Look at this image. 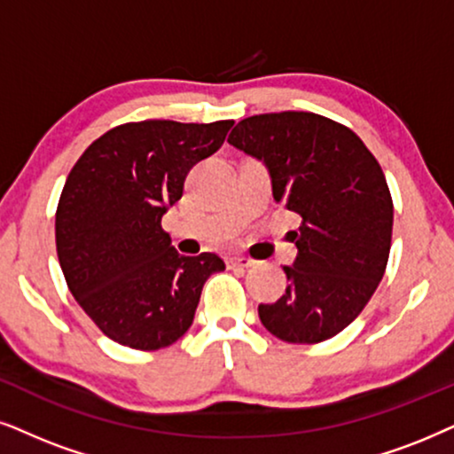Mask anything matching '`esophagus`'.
<instances>
[{
  "label": "esophagus",
  "instance_id": "esophagus-1",
  "mask_svg": "<svg viewBox=\"0 0 454 454\" xmlns=\"http://www.w3.org/2000/svg\"><path fill=\"white\" fill-rule=\"evenodd\" d=\"M255 260H251V257H231L228 260V266L231 268H254L255 266Z\"/></svg>",
  "mask_w": 454,
  "mask_h": 454
}]
</instances>
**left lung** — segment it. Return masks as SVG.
Wrapping results in <instances>:
<instances>
[{
  "instance_id": "8db88e82",
  "label": "left lung",
  "mask_w": 454,
  "mask_h": 454,
  "mask_svg": "<svg viewBox=\"0 0 454 454\" xmlns=\"http://www.w3.org/2000/svg\"><path fill=\"white\" fill-rule=\"evenodd\" d=\"M228 142L262 159L277 203L301 215L285 295L260 303L262 325L289 343L331 340L386 272L394 203L381 165L352 129L306 111L247 117Z\"/></svg>"
}]
</instances>
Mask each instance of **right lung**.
Wrapping results in <instances>:
<instances>
[{
  "instance_id": "right-lung-1",
  "label": "right lung",
  "mask_w": 454,
  "mask_h": 454,
  "mask_svg": "<svg viewBox=\"0 0 454 454\" xmlns=\"http://www.w3.org/2000/svg\"><path fill=\"white\" fill-rule=\"evenodd\" d=\"M232 125L123 123L73 165L56 209V251L68 291L108 340L142 352L171 346L191 329L205 280L226 268L215 254H177L160 217Z\"/></svg>"
}]
</instances>
